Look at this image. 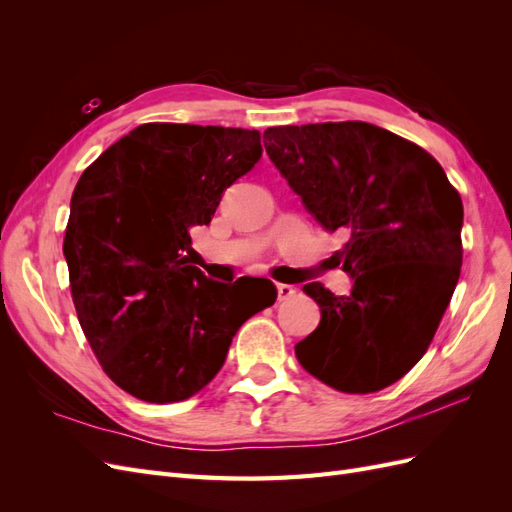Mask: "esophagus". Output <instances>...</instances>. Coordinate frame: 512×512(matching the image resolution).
Instances as JSON below:
<instances>
[{
	"label": "esophagus",
	"mask_w": 512,
	"mask_h": 512,
	"mask_svg": "<svg viewBox=\"0 0 512 512\" xmlns=\"http://www.w3.org/2000/svg\"><path fill=\"white\" fill-rule=\"evenodd\" d=\"M294 294V288L292 286H288V284H277V299L280 301H286V299H290Z\"/></svg>",
	"instance_id": "obj_1"
}]
</instances>
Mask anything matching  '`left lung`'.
<instances>
[{"instance_id": "1", "label": "left lung", "mask_w": 512, "mask_h": 512, "mask_svg": "<svg viewBox=\"0 0 512 512\" xmlns=\"http://www.w3.org/2000/svg\"><path fill=\"white\" fill-rule=\"evenodd\" d=\"M271 162L305 209L348 241L337 265L352 292L303 290L320 324L299 363L344 393H376L427 352L461 273V196L425 149L365 121L265 130Z\"/></svg>"}]
</instances>
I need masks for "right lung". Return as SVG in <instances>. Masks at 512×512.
Returning <instances> with one entry per match:
<instances>
[{
    "mask_svg": "<svg viewBox=\"0 0 512 512\" xmlns=\"http://www.w3.org/2000/svg\"><path fill=\"white\" fill-rule=\"evenodd\" d=\"M262 156L260 132L143 123L85 168L70 200L64 256L72 301L106 376L123 391L173 404L226 361L256 305L230 299L190 262L194 226Z\"/></svg>",
    "mask_w": 512,
    "mask_h": 512,
    "instance_id": "right-lung-1",
    "label": "right lung"
}]
</instances>
